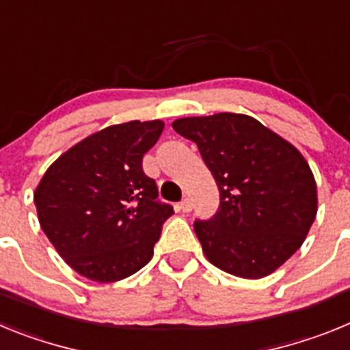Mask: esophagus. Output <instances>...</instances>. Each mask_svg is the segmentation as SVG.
I'll list each match as a JSON object with an SVG mask.
<instances>
[{"label":"esophagus","instance_id":"esophagus-1","mask_svg":"<svg viewBox=\"0 0 350 350\" xmlns=\"http://www.w3.org/2000/svg\"><path fill=\"white\" fill-rule=\"evenodd\" d=\"M191 208H193V205H191V202L187 200V198H185V200H182V202L178 203V210H180V212L187 213V212H191Z\"/></svg>","mask_w":350,"mask_h":350}]
</instances>
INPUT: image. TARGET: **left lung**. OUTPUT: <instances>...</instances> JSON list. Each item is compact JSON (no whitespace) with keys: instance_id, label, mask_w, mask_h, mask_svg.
Masks as SVG:
<instances>
[{"instance_id":"obj_1","label":"left lung","mask_w":350,"mask_h":350,"mask_svg":"<svg viewBox=\"0 0 350 350\" xmlns=\"http://www.w3.org/2000/svg\"><path fill=\"white\" fill-rule=\"evenodd\" d=\"M172 126L198 145L217 184V212L194 221L208 261L243 279L282 267L317 213L314 175L298 148L242 113L185 117Z\"/></svg>"}]
</instances>
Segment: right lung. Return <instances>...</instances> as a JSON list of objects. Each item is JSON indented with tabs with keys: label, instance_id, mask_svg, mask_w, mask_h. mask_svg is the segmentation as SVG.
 <instances>
[{
	"label": "right lung",
	"instance_id": "right-lung-1",
	"mask_svg": "<svg viewBox=\"0 0 350 350\" xmlns=\"http://www.w3.org/2000/svg\"><path fill=\"white\" fill-rule=\"evenodd\" d=\"M165 122L129 120L94 133L52 163L35 191L43 233L77 273L116 282L154 254L173 206L142 166Z\"/></svg>",
	"mask_w": 350,
	"mask_h": 350
}]
</instances>
